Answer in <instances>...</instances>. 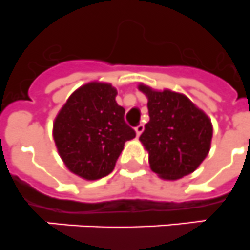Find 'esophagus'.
Here are the masks:
<instances>
[{"label": "esophagus", "instance_id": "34e87169", "mask_svg": "<svg viewBox=\"0 0 250 250\" xmlns=\"http://www.w3.org/2000/svg\"><path fill=\"white\" fill-rule=\"evenodd\" d=\"M143 130H145V125H138L136 127V134H137V137H139L142 134V132H143Z\"/></svg>", "mask_w": 250, "mask_h": 250}]
</instances>
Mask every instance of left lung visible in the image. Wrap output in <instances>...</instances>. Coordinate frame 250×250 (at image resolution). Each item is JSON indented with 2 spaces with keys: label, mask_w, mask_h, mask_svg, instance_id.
<instances>
[{
  "label": "left lung",
  "mask_w": 250,
  "mask_h": 250,
  "mask_svg": "<svg viewBox=\"0 0 250 250\" xmlns=\"http://www.w3.org/2000/svg\"><path fill=\"white\" fill-rule=\"evenodd\" d=\"M149 122L139 141L148 152L150 169L163 179L175 181L194 172L206 159L213 136L212 122L189 98L146 84Z\"/></svg>",
  "instance_id": "1"
}]
</instances>
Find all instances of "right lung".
Returning <instances> with one entry per match:
<instances>
[{"label":"right lung","instance_id":"obj_1","mask_svg":"<svg viewBox=\"0 0 250 250\" xmlns=\"http://www.w3.org/2000/svg\"><path fill=\"white\" fill-rule=\"evenodd\" d=\"M116 96L109 83L83 84L69 96L53 123L58 154L72 173L87 181L108 175L125 142L136 137Z\"/></svg>","mask_w":250,"mask_h":250}]
</instances>
